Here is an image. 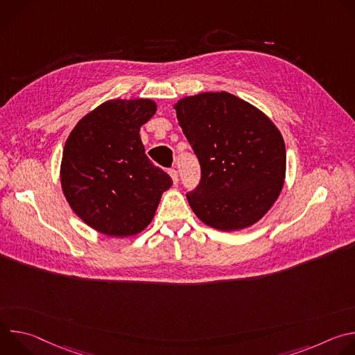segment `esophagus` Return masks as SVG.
I'll return each instance as SVG.
<instances>
[{
	"label": "esophagus",
	"instance_id": "34e87169",
	"mask_svg": "<svg viewBox=\"0 0 355 355\" xmlns=\"http://www.w3.org/2000/svg\"><path fill=\"white\" fill-rule=\"evenodd\" d=\"M168 174H170V177L173 178L174 185H177V184H178V173H177V170H175V168H170V170H168Z\"/></svg>",
	"mask_w": 355,
	"mask_h": 355
}]
</instances>
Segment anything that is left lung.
<instances>
[{
  "mask_svg": "<svg viewBox=\"0 0 355 355\" xmlns=\"http://www.w3.org/2000/svg\"><path fill=\"white\" fill-rule=\"evenodd\" d=\"M174 110L200 164V182L187 193L198 219L223 232L259 222L284 187L286 151L278 128L225 91L181 98Z\"/></svg>",
  "mask_w": 355,
  "mask_h": 355,
  "instance_id": "8db88e82",
  "label": "left lung"
}]
</instances>
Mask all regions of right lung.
I'll return each instance as SVG.
<instances>
[{
  "mask_svg": "<svg viewBox=\"0 0 355 355\" xmlns=\"http://www.w3.org/2000/svg\"><path fill=\"white\" fill-rule=\"evenodd\" d=\"M156 111L157 104L147 98L111 99L80 119L66 140L63 193L74 214L99 233H140L173 185L146 156L139 133Z\"/></svg>",
  "mask_w": 355,
  "mask_h": 355,
  "instance_id": "obj_1",
  "label": "right lung"
}]
</instances>
